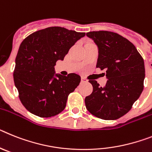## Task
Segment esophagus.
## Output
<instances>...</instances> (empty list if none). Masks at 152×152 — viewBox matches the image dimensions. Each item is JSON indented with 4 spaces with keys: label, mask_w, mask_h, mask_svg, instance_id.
Segmentation results:
<instances>
[{
    "label": "esophagus",
    "mask_w": 152,
    "mask_h": 152,
    "mask_svg": "<svg viewBox=\"0 0 152 152\" xmlns=\"http://www.w3.org/2000/svg\"><path fill=\"white\" fill-rule=\"evenodd\" d=\"M81 82H82V83H87V82H88V80H87L85 77H82L81 78Z\"/></svg>",
    "instance_id": "1"
}]
</instances>
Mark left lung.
<instances>
[{"mask_svg":"<svg viewBox=\"0 0 152 152\" xmlns=\"http://www.w3.org/2000/svg\"><path fill=\"white\" fill-rule=\"evenodd\" d=\"M86 36L98 46L96 68L105 69L108 82L101 87L96 80H89L93 90L86 97V107L101 119H118L130 111L143 90V58L133 43L116 33L91 31Z\"/></svg>","mask_w":152,"mask_h":152,"instance_id":"obj_1","label":"left lung"}]
</instances>
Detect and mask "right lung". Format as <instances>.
I'll use <instances>...</instances> for the list:
<instances>
[{
  "label": "right lung",
  "mask_w": 152,
  "mask_h": 152,
  "mask_svg": "<svg viewBox=\"0 0 152 152\" xmlns=\"http://www.w3.org/2000/svg\"><path fill=\"white\" fill-rule=\"evenodd\" d=\"M85 33L51 27L39 30L21 43L15 60L14 81L21 103L32 114L49 118L65 109L69 93L79 86L76 73L55 75L54 66Z\"/></svg>",
  "instance_id": "add662e5"
}]
</instances>
